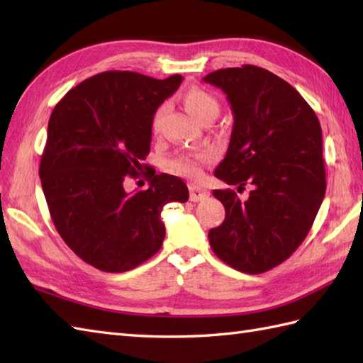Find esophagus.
Returning <instances> with one entry per match:
<instances>
[{
    "label": "esophagus",
    "mask_w": 363,
    "mask_h": 363,
    "mask_svg": "<svg viewBox=\"0 0 363 363\" xmlns=\"http://www.w3.org/2000/svg\"><path fill=\"white\" fill-rule=\"evenodd\" d=\"M209 196V191L201 189V187H196V186H190V201L198 203V201H203Z\"/></svg>",
    "instance_id": "esophagus-1"
}]
</instances>
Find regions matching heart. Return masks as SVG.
I'll use <instances>...</instances> for the list:
<instances>
[{"label": "heart", "mask_w": 363, "mask_h": 363, "mask_svg": "<svg viewBox=\"0 0 363 363\" xmlns=\"http://www.w3.org/2000/svg\"><path fill=\"white\" fill-rule=\"evenodd\" d=\"M184 103H186L187 109L194 113L199 121H201L204 117H207V115H212V113L218 115V111H220V104L217 101V98L203 89L189 90L186 96H184ZM164 111L165 107L162 106L156 111V113H154L152 117L154 130H157L160 128V120H162V115H164ZM211 159H212V154L209 151L181 154V156H177L169 162V169L177 174L196 177L199 173H201V167Z\"/></svg>", "instance_id": "1"}]
</instances>
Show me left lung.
<instances>
[{"mask_svg": "<svg viewBox=\"0 0 363 363\" xmlns=\"http://www.w3.org/2000/svg\"><path fill=\"white\" fill-rule=\"evenodd\" d=\"M203 81L225 91L234 113L213 174L238 189L252 186L243 203L233 190H213L226 217L209 230L211 248L238 272L264 273L303 243L325 198L320 121L296 89L265 68H223Z\"/></svg>", "mask_w": 363, "mask_h": 363, "instance_id": "obj_1", "label": "left lung"}]
</instances>
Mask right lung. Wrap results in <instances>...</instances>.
Wrapping results in <instances>:
<instances>
[{
  "label": "right lung",
  "mask_w": 363,
  "mask_h": 363,
  "mask_svg": "<svg viewBox=\"0 0 363 363\" xmlns=\"http://www.w3.org/2000/svg\"><path fill=\"white\" fill-rule=\"evenodd\" d=\"M134 72H104L82 81L54 107L40 160L51 220L89 265L123 273L156 254L165 238L160 212L186 203L182 179L147 169L150 187L128 194L124 182L148 168L152 117L182 82Z\"/></svg>",
  "instance_id": "1"
}]
</instances>
